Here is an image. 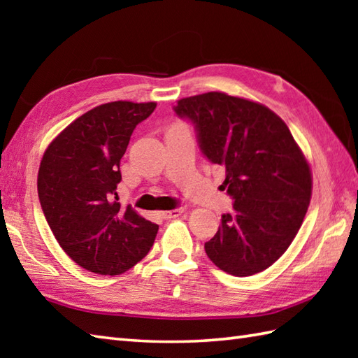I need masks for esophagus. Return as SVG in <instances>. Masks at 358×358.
I'll return each instance as SVG.
<instances>
[{"label":"esophagus","instance_id":"1","mask_svg":"<svg viewBox=\"0 0 358 358\" xmlns=\"http://www.w3.org/2000/svg\"><path fill=\"white\" fill-rule=\"evenodd\" d=\"M181 214H185V209L177 208V209H171V210L162 212V217H163V218H175V217H178V215H181Z\"/></svg>","mask_w":358,"mask_h":358}]
</instances>
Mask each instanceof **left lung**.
<instances>
[{
  "label": "left lung",
  "instance_id": "1",
  "mask_svg": "<svg viewBox=\"0 0 358 358\" xmlns=\"http://www.w3.org/2000/svg\"><path fill=\"white\" fill-rule=\"evenodd\" d=\"M191 121L200 150L226 169L232 212L204 250L235 277L268 269L295 238L313 194L310 167L286 123L260 103L208 92L173 108Z\"/></svg>",
  "mask_w": 358,
  "mask_h": 358
}]
</instances>
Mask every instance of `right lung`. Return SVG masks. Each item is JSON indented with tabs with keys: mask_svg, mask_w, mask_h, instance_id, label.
Listing matches in <instances>:
<instances>
[{
	"mask_svg": "<svg viewBox=\"0 0 358 358\" xmlns=\"http://www.w3.org/2000/svg\"><path fill=\"white\" fill-rule=\"evenodd\" d=\"M157 103L112 101L67 126L45 149L38 196L50 231L72 260L90 272L118 275L154 245L158 224L117 201L120 162L136 124Z\"/></svg>",
	"mask_w": 358,
	"mask_h": 358,
	"instance_id": "1",
	"label": "right lung"
}]
</instances>
